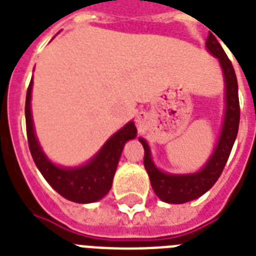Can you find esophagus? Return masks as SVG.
I'll use <instances>...</instances> for the list:
<instances>
[{"instance_id": "1", "label": "esophagus", "mask_w": 256, "mask_h": 256, "mask_svg": "<svg viewBox=\"0 0 256 256\" xmlns=\"http://www.w3.org/2000/svg\"><path fill=\"white\" fill-rule=\"evenodd\" d=\"M136 122H142V116H136Z\"/></svg>"}]
</instances>
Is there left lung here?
<instances>
[{"instance_id":"obj_1","label":"left lung","mask_w":256,"mask_h":256,"mask_svg":"<svg viewBox=\"0 0 256 256\" xmlns=\"http://www.w3.org/2000/svg\"><path fill=\"white\" fill-rule=\"evenodd\" d=\"M206 46L208 52L216 58H219L220 66L224 74L226 81V116L223 124L222 134L215 148L214 154L202 170L196 174L188 175H170L164 174L156 168L150 156V148L146 140L140 138V142L144 148V164L150 176L152 187L156 196L168 203H186L192 199L199 198L207 190L214 186V183L222 174L223 168L230 156L231 148L234 146L235 138L238 134L239 120H240V108H239L238 81L235 76V70L224 50L215 38V36L208 34L206 40Z\"/></svg>"}]
</instances>
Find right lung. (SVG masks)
<instances>
[{
    "label": "right lung",
    "mask_w": 256,
    "mask_h": 256,
    "mask_svg": "<svg viewBox=\"0 0 256 256\" xmlns=\"http://www.w3.org/2000/svg\"><path fill=\"white\" fill-rule=\"evenodd\" d=\"M30 81L26 92L25 116L28 144L30 152L38 170L50 186L64 198L77 203H92L100 200L112 188V178L116 174L118 160L122 154V148L128 140L136 136V128L132 122H128L120 132H116L100 148V152L88 164L77 168H62L53 164L45 154L34 136L33 120L30 112V98H32Z\"/></svg>",
    "instance_id": "add662e5"
}]
</instances>
